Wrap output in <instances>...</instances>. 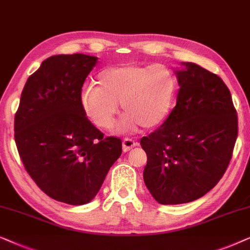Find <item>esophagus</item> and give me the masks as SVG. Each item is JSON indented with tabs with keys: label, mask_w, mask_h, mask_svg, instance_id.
I'll return each instance as SVG.
<instances>
[{
	"label": "esophagus",
	"mask_w": 250,
	"mask_h": 250,
	"mask_svg": "<svg viewBox=\"0 0 250 250\" xmlns=\"http://www.w3.org/2000/svg\"><path fill=\"white\" fill-rule=\"evenodd\" d=\"M135 146H137V143H135L132 139L130 138H125V141L122 142V148H123V152H128L130 151L132 147H135Z\"/></svg>",
	"instance_id": "1"
}]
</instances>
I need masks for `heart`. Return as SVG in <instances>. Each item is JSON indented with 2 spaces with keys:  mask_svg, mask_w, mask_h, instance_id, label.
Returning a JSON list of instances; mask_svg holds the SVG:
<instances>
[{
  "mask_svg": "<svg viewBox=\"0 0 250 250\" xmlns=\"http://www.w3.org/2000/svg\"><path fill=\"white\" fill-rule=\"evenodd\" d=\"M97 83L82 89L83 112L98 128L109 129L120 103L125 114L121 131L158 127L170 111L176 90L174 73L162 64L112 66L99 73Z\"/></svg>",
  "mask_w": 250,
  "mask_h": 250,
  "instance_id": "obj_1",
  "label": "heart"
}]
</instances>
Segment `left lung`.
Here are the masks:
<instances>
[{"mask_svg":"<svg viewBox=\"0 0 250 250\" xmlns=\"http://www.w3.org/2000/svg\"><path fill=\"white\" fill-rule=\"evenodd\" d=\"M175 71L177 103L159 129L141 139L143 177L161 205L197 200L223 177L238 137V115L223 80L193 62Z\"/></svg>","mask_w":250,"mask_h":250,"instance_id":"left-lung-1","label":"left lung"}]
</instances>
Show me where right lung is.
I'll use <instances>...</instances> for the list:
<instances>
[{
  "mask_svg": "<svg viewBox=\"0 0 250 250\" xmlns=\"http://www.w3.org/2000/svg\"><path fill=\"white\" fill-rule=\"evenodd\" d=\"M97 57L51 56L29 76L15 115L18 153L36 185L55 200L79 206L90 202L122 142L104 137L83 112L80 95Z\"/></svg>",
  "mask_w": 250,
  "mask_h": 250,
  "instance_id": "add662e5",
  "label": "right lung"
}]
</instances>
